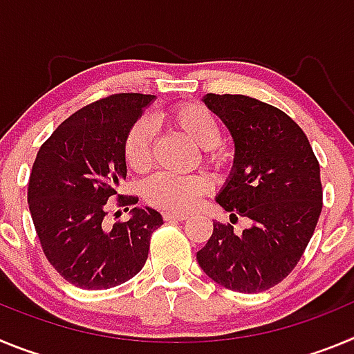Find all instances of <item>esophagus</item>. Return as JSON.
<instances>
[{"label": "esophagus", "mask_w": 354, "mask_h": 354, "mask_svg": "<svg viewBox=\"0 0 354 354\" xmlns=\"http://www.w3.org/2000/svg\"><path fill=\"white\" fill-rule=\"evenodd\" d=\"M162 218H165V221H184L187 220V214H184V212H162Z\"/></svg>", "instance_id": "obj_1"}]
</instances>
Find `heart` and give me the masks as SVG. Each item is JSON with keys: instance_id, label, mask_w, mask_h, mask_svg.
<instances>
[{"instance_id": "heart-1", "label": "heart", "mask_w": 354, "mask_h": 354, "mask_svg": "<svg viewBox=\"0 0 354 354\" xmlns=\"http://www.w3.org/2000/svg\"><path fill=\"white\" fill-rule=\"evenodd\" d=\"M177 129L183 131L198 147L205 150L204 161L214 168L225 167L227 158L216 143L220 142V126L211 111L198 104H180L168 115ZM152 154V129L147 120H136L124 138V159L133 171H145ZM211 183L205 175H175L159 171L145 180L142 187L143 198L152 207L162 211L186 212L207 195Z\"/></svg>"}]
</instances>
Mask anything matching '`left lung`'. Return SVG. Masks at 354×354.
I'll return each instance as SVG.
<instances>
[{
	"instance_id": "obj_1",
	"label": "left lung",
	"mask_w": 354,
	"mask_h": 354,
	"mask_svg": "<svg viewBox=\"0 0 354 354\" xmlns=\"http://www.w3.org/2000/svg\"><path fill=\"white\" fill-rule=\"evenodd\" d=\"M204 102L228 127L234 170L218 195L230 218L252 221L243 234L212 223L196 253L216 283L236 292H262L280 283L301 259L323 209L319 161L301 127L282 109L246 95L207 93Z\"/></svg>"
}]
</instances>
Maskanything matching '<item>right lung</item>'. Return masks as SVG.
I'll return each mask as SVG.
<instances>
[{"mask_svg":"<svg viewBox=\"0 0 354 354\" xmlns=\"http://www.w3.org/2000/svg\"><path fill=\"white\" fill-rule=\"evenodd\" d=\"M145 93H113L77 109L39 149L28 183V205L40 246L62 277L80 289L120 286L149 257L150 236L162 225L154 209H133L129 221L106 228L108 202L138 204L120 195L126 179L124 138L142 109Z\"/></svg>","mask_w":354,"mask_h":354,"instance_id":"obj_1","label":"right lung"}]
</instances>
